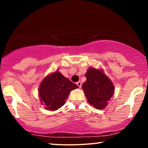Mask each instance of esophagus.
Listing matches in <instances>:
<instances>
[{
  "label": "esophagus",
  "instance_id": "34e87169",
  "mask_svg": "<svg viewBox=\"0 0 148 148\" xmlns=\"http://www.w3.org/2000/svg\"><path fill=\"white\" fill-rule=\"evenodd\" d=\"M77 85L79 86V88H81L82 87V82H77Z\"/></svg>",
  "mask_w": 148,
  "mask_h": 148
}]
</instances>
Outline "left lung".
<instances>
[{"label": "left lung", "instance_id": "left-lung-1", "mask_svg": "<svg viewBox=\"0 0 148 148\" xmlns=\"http://www.w3.org/2000/svg\"><path fill=\"white\" fill-rule=\"evenodd\" d=\"M86 82L82 85L88 102L97 109H103L108 104L114 93L112 83L102 71L90 68L85 75Z\"/></svg>", "mask_w": 148, "mask_h": 148}]
</instances>
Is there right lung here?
I'll return each instance as SVG.
<instances>
[{
	"mask_svg": "<svg viewBox=\"0 0 148 148\" xmlns=\"http://www.w3.org/2000/svg\"><path fill=\"white\" fill-rule=\"evenodd\" d=\"M78 88L59 71H56L46 77L40 84V100L47 110H58L64 104L71 91Z\"/></svg>",
	"mask_w": 148,
	"mask_h": 148,
	"instance_id": "add662e5",
	"label": "right lung"
}]
</instances>
